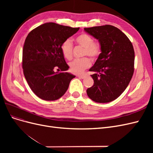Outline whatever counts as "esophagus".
<instances>
[{
	"instance_id": "1",
	"label": "esophagus",
	"mask_w": 153,
	"mask_h": 153,
	"mask_svg": "<svg viewBox=\"0 0 153 153\" xmlns=\"http://www.w3.org/2000/svg\"><path fill=\"white\" fill-rule=\"evenodd\" d=\"M76 76L78 77V78H82V79H83V78H84L85 77V75H76Z\"/></svg>"
}]
</instances>
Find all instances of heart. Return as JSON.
<instances>
[{
  "instance_id": "1",
  "label": "heart",
  "mask_w": 153,
  "mask_h": 153,
  "mask_svg": "<svg viewBox=\"0 0 153 153\" xmlns=\"http://www.w3.org/2000/svg\"><path fill=\"white\" fill-rule=\"evenodd\" d=\"M76 42L84 48V55H87L92 60L98 59L101 53V45L98 41H94L92 37L87 33H82L75 38ZM61 49L64 57L70 60L73 56V43L70 39L63 41ZM91 62L87 57L75 59L69 64V69L73 73L81 74L85 69L90 67Z\"/></svg>"
}]
</instances>
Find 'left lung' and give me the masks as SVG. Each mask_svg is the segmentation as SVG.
Wrapping results in <instances>:
<instances>
[{
    "label": "left lung",
    "mask_w": 153,
    "mask_h": 153,
    "mask_svg": "<svg viewBox=\"0 0 153 153\" xmlns=\"http://www.w3.org/2000/svg\"><path fill=\"white\" fill-rule=\"evenodd\" d=\"M99 41L101 53L89 71L94 84L87 89L88 96L97 103L117 99L126 89L134 72L135 52L128 37L110 25L84 28Z\"/></svg>",
    "instance_id": "1"
}]
</instances>
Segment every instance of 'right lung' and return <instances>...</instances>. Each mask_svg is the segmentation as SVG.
<instances>
[{
  "label": "right lung",
  "instance_id": "1",
  "mask_svg": "<svg viewBox=\"0 0 153 153\" xmlns=\"http://www.w3.org/2000/svg\"><path fill=\"white\" fill-rule=\"evenodd\" d=\"M79 29L50 22L36 27L27 36L23 48V71L31 90L39 98L58 100L75 77L66 71L69 66L61 47ZM56 68L58 71L55 72Z\"/></svg>",
  "mask_w": 153,
  "mask_h": 153
}]
</instances>
